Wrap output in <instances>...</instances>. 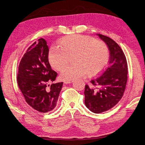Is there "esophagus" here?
<instances>
[{
	"instance_id": "34e87169",
	"label": "esophagus",
	"mask_w": 145,
	"mask_h": 145,
	"mask_svg": "<svg viewBox=\"0 0 145 145\" xmlns=\"http://www.w3.org/2000/svg\"><path fill=\"white\" fill-rule=\"evenodd\" d=\"M73 82V80H65L64 81V83L66 84H71Z\"/></svg>"
}]
</instances>
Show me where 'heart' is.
<instances>
[{
    "instance_id": "obj_1",
    "label": "heart",
    "mask_w": 145,
    "mask_h": 145,
    "mask_svg": "<svg viewBox=\"0 0 145 145\" xmlns=\"http://www.w3.org/2000/svg\"><path fill=\"white\" fill-rule=\"evenodd\" d=\"M60 47H53L49 54L52 68L61 70L68 64L69 57L74 64L65 68L61 73L62 79L72 80L88 72L94 75L101 72L109 59L108 50L104 42L93 37L80 35H71L62 38Z\"/></svg>"
}]
</instances>
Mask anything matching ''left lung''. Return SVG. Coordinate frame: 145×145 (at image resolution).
Here are the masks:
<instances>
[{
    "label": "left lung",
    "mask_w": 145,
    "mask_h": 145,
    "mask_svg": "<svg viewBox=\"0 0 145 145\" xmlns=\"http://www.w3.org/2000/svg\"><path fill=\"white\" fill-rule=\"evenodd\" d=\"M98 35L110 50L109 66L102 75L92 78L85 86V105L95 114L106 112L115 106L122 98L127 80V63L122 49L107 36Z\"/></svg>",
    "instance_id": "obj_1"
}]
</instances>
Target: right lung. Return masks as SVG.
I'll use <instances>...</instances> for the list:
<instances>
[{
    "mask_svg": "<svg viewBox=\"0 0 145 145\" xmlns=\"http://www.w3.org/2000/svg\"><path fill=\"white\" fill-rule=\"evenodd\" d=\"M48 54L47 42L39 39L27 49L18 67L17 82L26 102L41 113L56 107L63 84H49L55 80L57 73L52 70Z\"/></svg>",
    "mask_w": 145,
    "mask_h": 145,
    "instance_id": "obj_1",
    "label": "right lung"
}]
</instances>
